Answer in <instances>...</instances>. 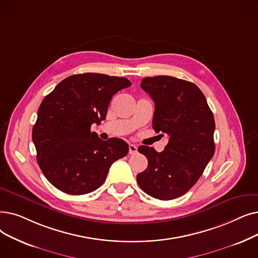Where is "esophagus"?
Segmentation results:
<instances>
[{
    "mask_svg": "<svg viewBox=\"0 0 258 258\" xmlns=\"http://www.w3.org/2000/svg\"><path fill=\"white\" fill-rule=\"evenodd\" d=\"M137 152H138V148H137L136 144H130V145H128V153H130L131 155L136 154Z\"/></svg>",
    "mask_w": 258,
    "mask_h": 258,
    "instance_id": "34e87169",
    "label": "esophagus"
}]
</instances>
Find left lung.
I'll use <instances>...</instances> for the list:
<instances>
[{
	"label": "left lung",
	"mask_w": 258,
	"mask_h": 258,
	"mask_svg": "<svg viewBox=\"0 0 258 258\" xmlns=\"http://www.w3.org/2000/svg\"><path fill=\"white\" fill-rule=\"evenodd\" d=\"M141 87L155 102L153 128L169 135L162 152L141 145L147 170L137 175L148 195L171 200L185 194L215 153V121L203 92L192 82L170 76L143 78Z\"/></svg>",
	"instance_id": "left-lung-1"
}]
</instances>
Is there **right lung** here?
Wrapping results in <instances>:
<instances>
[{
	"instance_id": "1",
	"label": "right lung",
	"mask_w": 258,
	"mask_h": 258,
	"mask_svg": "<svg viewBox=\"0 0 258 258\" xmlns=\"http://www.w3.org/2000/svg\"><path fill=\"white\" fill-rule=\"evenodd\" d=\"M131 85L126 78L79 74L43 99L32 141L40 169L53 186L71 195L91 193L105 181L110 165L126 156L125 141H103L91 126L105 119L113 96Z\"/></svg>"
}]
</instances>
